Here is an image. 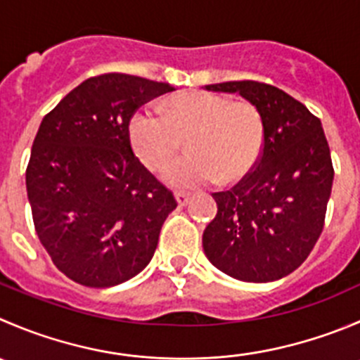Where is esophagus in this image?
Returning a JSON list of instances; mask_svg holds the SVG:
<instances>
[{
    "mask_svg": "<svg viewBox=\"0 0 360 360\" xmlns=\"http://www.w3.org/2000/svg\"><path fill=\"white\" fill-rule=\"evenodd\" d=\"M174 195H176V200L179 205H186L191 198L190 193H186V191H176Z\"/></svg>",
    "mask_w": 360,
    "mask_h": 360,
    "instance_id": "34e87169",
    "label": "esophagus"
}]
</instances>
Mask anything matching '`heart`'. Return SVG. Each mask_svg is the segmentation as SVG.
Returning a JSON list of instances; mask_svg holds the SVG:
<instances>
[{
	"label": "heart",
	"mask_w": 360,
	"mask_h": 360,
	"mask_svg": "<svg viewBox=\"0 0 360 360\" xmlns=\"http://www.w3.org/2000/svg\"><path fill=\"white\" fill-rule=\"evenodd\" d=\"M131 149L146 169L162 170L179 153H190L167 167L165 181L193 188L233 183L255 169L264 151L265 121L250 100H232L211 91H184L163 100L160 114L137 110L128 123Z\"/></svg>",
	"instance_id": "b5f03b06"
}]
</instances>
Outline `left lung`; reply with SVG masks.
I'll return each mask as SVG.
<instances>
[{"mask_svg": "<svg viewBox=\"0 0 360 360\" xmlns=\"http://www.w3.org/2000/svg\"><path fill=\"white\" fill-rule=\"evenodd\" d=\"M239 93L264 114L260 160L218 204L202 244L211 264L240 281H274L308 258L323 230L334 169L322 123L301 102L257 80L205 86Z\"/></svg>", "mask_w": 360, "mask_h": 360, "instance_id": "obj_1", "label": "left lung"}]
</instances>
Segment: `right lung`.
I'll return each mask as SVG.
<instances>
[{
    "label": "right lung",
    "mask_w": 360,
    "mask_h": 360,
    "mask_svg": "<svg viewBox=\"0 0 360 360\" xmlns=\"http://www.w3.org/2000/svg\"><path fill=\"white\" fill-rule=\"evenodd\" d=\"M170 91L165 82L102 73L41 120L26 169L27 198L38 239L75 283L114 287L155 255L177 202L134 155L128 123L139 107Z\"/></svg>",
    "instance_id": "right-lung-1"
}]
</instances>
